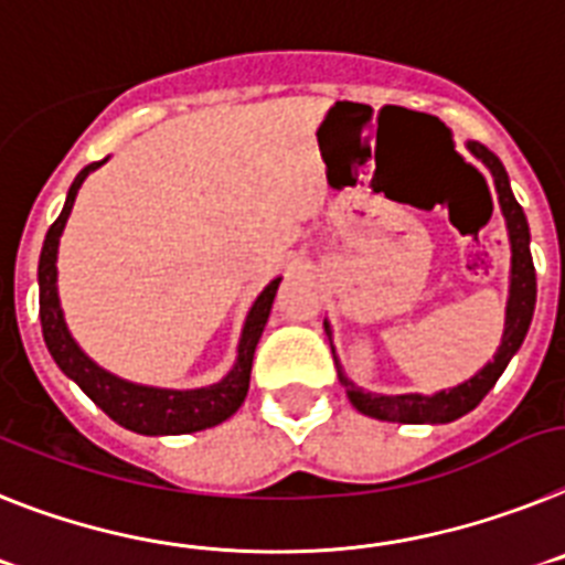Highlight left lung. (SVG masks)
I'll return each instance as SVG.
<instances>
[{"label": "left lung", "instance_id": "obj_1", "mask_svg": "<svg viewBox=\"0 0 565 565\" xmlns=\"http://www.w3.org/2000/svg\"><path fill=\"white\" fill-rule=\"evenodd\" d=\"M466 150L487 167L494 179V190H498V204L507 222L509 249H512V264H509V298H507V321H503V338H500L498 352L492 361L480 366L469 381L449 390H440L435 395H420V392H404V395H384V392H370L364 386H358L347 372H343L341 361L335 355V343H332V323L323 321V330L330 335L332 355H335L338 381L347 390V398L355 406L361 415H370L375 420H390V424H452V420L463 418L466 412H472L480 401L487 398V392L498 384V377L509 366L514 355H518L520 343L526 338L529 323L534 316V301H537V278H534L532 249H529V222L523 207L518 204L509 184L507 167L500 164L498 156L487 150L478 141H469Z\"/></svg>", "mask_w": 565, "mask_h": 565}]
</instances>
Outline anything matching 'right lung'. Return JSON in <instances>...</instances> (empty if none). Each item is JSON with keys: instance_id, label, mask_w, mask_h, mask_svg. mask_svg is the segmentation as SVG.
Wrapping results in <instances>:
<instances>
[{"instance_id": "1", "label": "right lung", "mask_w": 565, "mask_h": 565, "mask_svg": "<svg viewBox=\"0 0 565 565\" xmlns=\"http://www.w3.org/2000/svg\"><path fill=\"white\" fill-rule=\"evenodd\" d=\"M107 159L93 161L73 179L65 207L47 230L45 247L39 255V318H42V335H45L47 352L53 355L58 370L65 372L93 404L125 429L139 431V435H188V431H201L224 424L247 398L255 347H258V338L267 327L281 278H273L249 307L247 318H244L242 338H238V347H235V364L230 366V372L218 384L195 386V390H164V386L125 381V377L102 370L67 330L65 310H62V301H58L56 258L58 238L65 233L78 188Z\"/></svg>"}]
</instances>
